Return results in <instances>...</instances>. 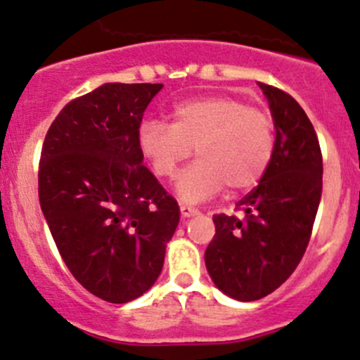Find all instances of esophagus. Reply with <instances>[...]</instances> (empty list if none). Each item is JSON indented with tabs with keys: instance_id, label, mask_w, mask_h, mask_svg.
Masks as SVG:
<instances>
[{
	"instance_id": "esophagus-1",
	"label": "esophagus",
	"mask_w": 360,
	"mask_h": 360,
	"mask_svg": "<svg viewBox=\"0 0 360 360\" xmlns=\"http://www.w3.org/2000/svg\"><path fill=\"white\" fill-rule=\"evenodd\" d=\"M180 214H182V217H193V215L198 214V210L194 207H189V205H180Z\"/></svg>"
}]
</instances>
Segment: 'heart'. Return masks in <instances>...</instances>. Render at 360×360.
Listing matches in <instances>:
<instances>
[{
	"label": "heart",
	"mask_w": 360,
	"mask_h": 360,
	"mask_svg": "<svg viewBox=\"0 0 360 360\" xmlns=\"http://www.w3.org/2000/svg\"><path fill=\"white\" fill-rule=\"evenodd\" d=\"M173 122L146 120L138 132L143 157L159 178H173L196 153L176 182L184 201L200 203L222 187L256 186L274 153V120L265 109L231 95H208L176 105Z\"/></svg>",
	"instance_id": "b5f03b06"
}]
</instances>
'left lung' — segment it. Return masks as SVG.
<instances>
[{"label":"left lung","instance_id":"left-lung-1","mask_svg":"<svg viewBox=\"0 0 360 360\" xmlns=\"http://www.w3.org/2000/svg\"><path fill=\"white\" fill-rule=\"evenodd\" d=\"M269 101L276 141L258 186L237 203L244 217L214 215L215 235L205 263L222 293L259 300L293 274L309 244L321 198L320 143L299 102L259 83Z\"/></svg>","mask_w":360,"mask_h":360}]
</instances>
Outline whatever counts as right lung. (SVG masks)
Segmentation results:
<instances>
[{
  "label": "right lung",
  "instance_id": "obj_1",
  "mask_svg": "<svg viewBox=\"0 0 360 360\" xmlns=\"http://www.w3.org/2000/svg\"><path fill=\"white\" fill-rule=\"evenodd\" d=\"M160 90L102 84L68 102L44 139L39 200L51 235L72 276L111 304L152 288L180 221L138 145L143 112Z\"/></svg>",
  "mask_w": 360,
  "mask_h": 360
}]
</instances>
